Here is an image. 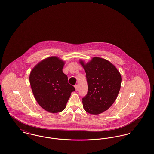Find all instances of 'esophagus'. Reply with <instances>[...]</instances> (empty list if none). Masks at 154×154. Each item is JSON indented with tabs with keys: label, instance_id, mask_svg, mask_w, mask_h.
<instances>
[{
	"label": "esophagus",
	"instance_id": "esophagus-1",
	"mask_svg": "<svg viewBox=\"0 0 154 154\" xmlns=\"http://www.w3.org/2000/svg\"><path fill=\"white\" fill-rule=\"evenodd\" d=\"M74 87L75 88V90H76V91H78V89H79V86H78V85H74Z\"/></svg>",
	"mask_w": 154,
	"mask_h": 154
}]
</instances>
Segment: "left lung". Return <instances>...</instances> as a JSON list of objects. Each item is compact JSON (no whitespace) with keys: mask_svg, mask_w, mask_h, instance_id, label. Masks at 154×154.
<instances>
[{"mask_svg":"<svg viewBox=\"0 0 154 154\" xmlns=\"http://www.w3.org/2000/svg\"><path fill=\"white\" fill-rule=\"evenodd\" d=\"M85 73L88 92L83 97L84 109L91 114L108 110L117 97L121 75L117 68L104 59L94 57L86 65L81 60Z\"/></svg>","mask_w":154,"mask_h":154,"instance_id":"8db88e82","label":"left lung"}]
</instances>
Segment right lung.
I'll return each instance as SVG.
<instances>
[{"label": "right lung", "mask_w": 154, "mask_h": 154, "mask_svg": "<svg viewBox=\"0 0 154 154\" xmlns=\"http://www.w3.org/2000/svg\"><path fill=\"white\" fill-rule=\"evenodd\" d=\"M64 64L58 57H51L38 63L30 74V84L37 102L52 113L64 110L71 93L75 90L62 72Z\"/></svg>", "instance_id": "right-lung-1"}]
</instances>
